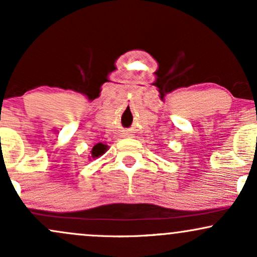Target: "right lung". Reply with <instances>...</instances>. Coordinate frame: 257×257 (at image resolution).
<instances>
[{
	"mask_svg": "<svg viewBox=\"0 0 257 257\" xmlns=\"http://www.w3.org/2000/svg\"><path fill=\"white\" fill-rule=\"evenodd\" d=\"M107 149H108L107 145H104V144H101V143L96 144V145L94 146L93 149H91L90 158H98V157H100V156L104 155V153L107 151Z\"/></svg>",
	"mask_w": 257,
	"mask_h": 257,
	"instance_id": "obj_1",
	"label": "right lung"
}]
</instances>
